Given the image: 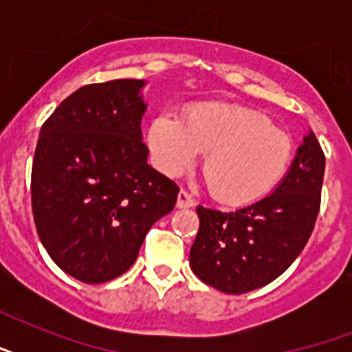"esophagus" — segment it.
Instances as JSON below:
<instances>
[{
  "mask_svg": "<svg viewBox=\"0 0 352 352\" xmlns=\"http://www.w3.org/2000/svg\"><path fill=\"white\" fill-rule=\"evenodd\" d=\"M193 204H195V201H193L192 195H190L186 190H181L179 195H177V206H179V208H192Z\"/></svg>",
  "mask_w": 352,
  "mask_h": 352,
  "instance_id": "obj_1",
  "label": "esophagus"
}]
</instances>
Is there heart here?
Returning <instances> with one entry per match:
<instances>
[{
    "label": "heart",
    "mask_w": 352,
    "mask_h": 352,
    "mask_svg": "<svg viewBox=\"0 0 352 352\" xmlns=\"http://www.w3.org/2000/svg\"><path fill=\"white\" fill-rule=\"evenodd\" d=\"M148 144L160 171L177 175L204 151L208 190L228 204L265 197L283 181L294 153L289 133L246 107L197 104L184 122L162 113L149 124Z\"/></svg>",
    "instance_id": "obj_1"
}]
</instances>
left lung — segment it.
<instances>
[{"mask_svg": "<svg viewBox=\"0 0 352 352\" xmlns=\"http://www.w3.org/2000/svg\"><path fill=\"white\" fill-rule=\"evenodd\" d=\"M325 155L309 131L270 195L234 212L197 206L199 232L190 267L201 281L243 294L279 278L305 248L316 223Z\"/></svg>", "mask_w": 352, "mask_h": 352, "instance_id": "left-lung-1", "label": "left lung"}]
</instances>
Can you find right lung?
I'll use <instances>...</instances> for the list:
<instances>
[{
	"label": "right lung",
	"instance_id": "obj_1",
	"mask_svg": "<svg viewBox=\"0 0 352 352\" xmlns=\"http://www.w3.org/2000/svg\"><path fill=\"white\" fill-rule=\"evenodd\" d=\"M144 84L80 87L47 118L36 144V230L52 261L84 283L129 270L149 228L175 208L179 186L148 164Z\"/></svg>",
	"mask_w": 352,
	"mask_h": 352
}]
</instances>
